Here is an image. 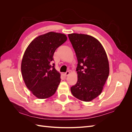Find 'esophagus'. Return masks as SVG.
I'll list each match as a JSON object with an SVG mask.
<instances>
[{
	"label": "esophagus",
	"mask_w": 132,
	"mask_h": 132,
	"mask_svg": "<svg viewBox=\"0 0 132 132\" xmlns=\"http://www.w3.org/2000/svg\"><path fill=\"white\" fill-rule=\"evenodd\" d=\"M69 74H70V71H67L65 73V76H68Z\"/></svg>",
	"instance_id": "obj_1"
}]
</instances>
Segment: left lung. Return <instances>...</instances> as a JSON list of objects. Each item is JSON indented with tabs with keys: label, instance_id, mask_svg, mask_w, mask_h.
<instances>
[{
	"label": "left lung",
	"instance_id": "obj_1",
	"mask_svg": "<svg viewBox=\"0 0 132 132\" xmlns=\"http://www.w3.org/2000/svg\"><path fill=\"white\" fill-rule=\"evenodd\" d=\"M68 37L78 60V81L71 92L80 100L91 101L100 95L109 77L106 53L101 43L90 35L71 34Z\"/></svg>",
	"mask_w": 132,
	"mask_h": 132
}]
</instances>
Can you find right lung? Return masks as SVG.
I'll return each instance as SVG.
<instances>
[{
	"instance_id": "right-lung-1",
	"label": "right lung",
	"mask_w": 132,
	"mask_h": 132,
	"mask_svg": "<svg viewBox=\"0 0 132 132\" xmlns=\"http://www.w3.org/2000/svg\"><path fill=\"white\" fill-rule=\"evenodd\" d=\"M67 39L64 34L50 32L36 37L26 48L22 59L21 73L26 86L36 97L53 95L61 81V74L52 64L58 47Z\"/></svg>"
}]
</instances>
